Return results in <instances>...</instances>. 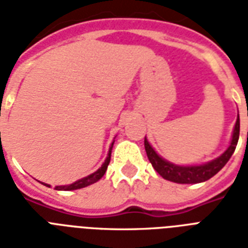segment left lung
<instances>
[{"label": "left lung", "instance_id": "1", "mask_svg": "<svg viewBox=\"0 0 248 248\" xmlns=\"http://www.w3.org/2000/svg\"><path fill=\"white\" fill-rule=\"evenodd\" d=\"M239 139V116L235 122L234 131H233V138H232L231 145L219 158L214 159L211 162L204 163L200 166H176L172 163L167 162L163 158H161L155 149L151 147V144L148 143L147 139H144V147L147 152L148 159L151 161L152 166L155 167L157 172L166 179V180L173 181L177 184H197L202 183L208 179H211L214 175L219 172L224 166L227 165L232 155L234 153L237 143Z\"/></svg>", "mask_w": 248, "mask_h": 248}]
</instances>
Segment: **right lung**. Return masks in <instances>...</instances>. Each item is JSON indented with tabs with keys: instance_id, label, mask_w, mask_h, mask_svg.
<instances>
[{
	"instance_id": "add662e5",
	"label": "right lung",
	"mask_w": 248,
	"mask_h": 248,
	"mask_svg": "<svg viewBox=\"0 0 248 248\" xmlns=\"http://www.w3.org/2000/svg\"><path fill=\"white\" fill-rule=\"evenodd\" d=\"M113 143H114V141H113ZM113 143H112V147H110V149H109L108 157H107L105 162L103 163V166H101L100 169L97 170V171H95L93 173H91V175H89V176L83 177V179H81V180H78V181H76V183H73V184H71V185H62V186H55L56 190H75V189L85 188V186H87V185H91V184H93V183H96L97 180H100L101 177L104 176L105 171H107V169H108L109 162H110V155H112ZM45 185H46V186H50V185H47V184H45Z\"/></svg>"
}]
</instances>
